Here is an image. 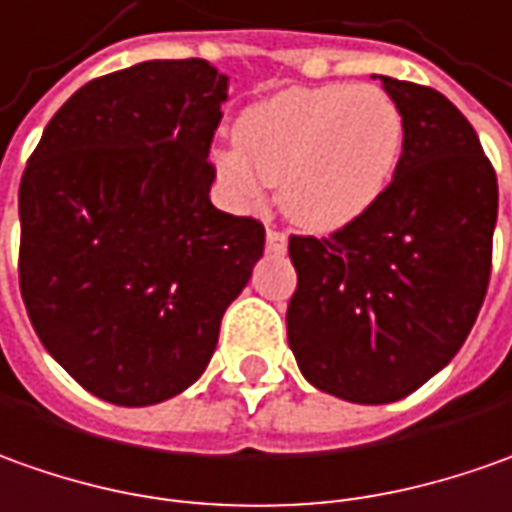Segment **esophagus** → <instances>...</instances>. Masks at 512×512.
Listing matches in <instances>:
<instances>
[{
    "label": "esophagus",
    "mask_w": 512,
    "mask_h": 512,
    "mask_svg": "<svg viewBox=\"0 0 512 512\" xmlns=\"http://www.w3.org/2000/svg\"><path fill=\"white\" fill-rule=\"evenodd\" d=\"M266 249L274 255H283L288 249V238H285L280 229H266Z\"/></svg>",
    "instance_id": "1"
}]
</instances>
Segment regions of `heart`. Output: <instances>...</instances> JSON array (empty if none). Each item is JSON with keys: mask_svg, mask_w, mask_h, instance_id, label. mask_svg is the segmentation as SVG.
<instances>
[{"mask_svg": "<svg viewBox=\"0 0 512 512\" xmlns=\"http://www.w3.org/2000/svg\"><path fill=\"white\" fill-rule=\"evenodd\" d=\"M218 151L235 201L257 204L277 184L283 212L302 229L336 232L373 207L403 154V114L375 83L294 86L252 103Z\"/></svg>", "mask_w": 512, "mask_h": 512, "instance_id": "heart-1", "label": "heart"}]
</instances>
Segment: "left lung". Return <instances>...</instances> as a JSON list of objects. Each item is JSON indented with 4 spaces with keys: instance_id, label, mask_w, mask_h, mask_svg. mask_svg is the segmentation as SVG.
Returning a JSON list of instances; mask_svg holds the SVG:
<instances>
[{
    "instance_id": "1",
    "label": "left lung",
    "mask_w": 512,
    "mask_h": 512,
    "mask_svg": "<svg viewBox=\"0 0 512 512\" xmlns=\"http://www.w3.org/2000/svg\"><path fill=\"white\" fill-rule=\"evenodd\" d=\"M403 114L384 196L330 238L288 241V344L342 401H401L457 356L490 277L499 184L474 125L429 86L373 75Z\"/></svg>"
}]
</instances>
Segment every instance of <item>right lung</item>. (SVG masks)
I'll return each instance as SVG.
<instances>
[{"label": "right lung", "mask_w": 512, "mask_h": 512, "mask_svg": "<svg viewBox=\"0 0 512 512\" xmlns=\"http://www.w3.org/2000/svg\"><path fill=\"white\" fill-rule=\"evenodd\" d=\"M227 89L201 58L103 75L55 111L24 168L27 314L103 401L151 406L196 384L263 257V224L210 201Z\"/></svg>", "instance_id": "right-lung-1"}]
</instances>
